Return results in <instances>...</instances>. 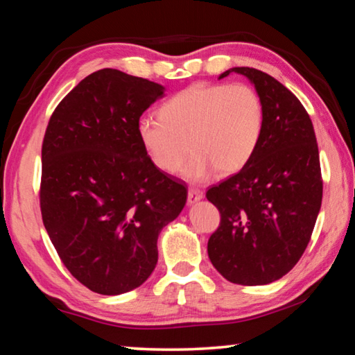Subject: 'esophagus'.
Wrapping results in <instances>:
<instances>
[{
    "label": "esophagus",
    "instance_id": "34e87169",
    "mask_svg": "<svg viewBox=\"0 0 355 355\" xmlns=\"http://www.w3.org/2000/svg\"><path fill=\"white\" fill-rule=\"evenodd\" d=\"M203 199V192L200 189H194L191 188L188 191V203L189 205H194V203H197L199 200Z\"/></svg>",
    "mask_w": 355,
    "mask_h": 355
}]
</instances>
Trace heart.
I'll return each instance as SVG.
<instances>
[{
	"label": "heart",
	"instance_id": "b5f03b06",
	"mask_svg": "<svg viewBox=\"0 0 355 355\" xmlns=\"http://www.w3.org/2000/svg\"><path fill=\"white\" fill-rule=\"evenodd\" d=\"M264 107L248 84L197 83L173 95L159 110V120L141 119L137 136L152 163L175 173L186 158L183 177L205 182L218 171L233 175L250 163L260 144Z\"/></svg>",
	"mask_w": 355,
	"mask_h": 355
}]
</instances>
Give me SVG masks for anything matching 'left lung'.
<instances>
[{"label":"left lung","instance_id":"8db88e82","mask_svg":"<svg viewBox=\"0 0 355 355\" xmlns=\"http://www.w3.org/2000/svg\"><path fill=\"white\" fill-rule=\"evenodd\" d=\"M244 75L264 107L263 135L250 163L207 192L220 224L208 257L222 277L266 285L284 277L307 249L321 208L322 180L313 123L296 95L261 70Z\"/></svg>","mask_w":355,"mask_h":355}]
</instances>
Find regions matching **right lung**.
Returning a JSON list of instances; mask_svg holds the SVG:
<instances>
[{"label": "right lung", "mask_w": 355, "mask_h": 355, "mask_svg": "<svg viewBox=\"0 0 355 355\" xmlns=\"http://www.w3.org/2000/svg\"><path fill=\"white\" fill-rule=\"evenodd\" d=\"M164 86L103 69L65 95L42 146V219L64 266L91 291L141 286L158 263L159 232L186 203L184 184L161 172L137 136Z\"/></svg>", "instance_id": "1"}]
</instances>
